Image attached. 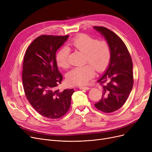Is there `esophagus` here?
<instances>
[{
	"mask_svg": "<svg viewBox=\"0 0 152 152\" xmlns=\"http://www.w3.org/2000/svg\"><path fill=\"white\" fill-rule=\"evenodd\" d=\"M79 88L82 90H89L90 88L88 87H86V86H79Z\"/></svg>",
	"mask_w": 152,
	"mask_h": 152,
	"instance_id": "1",
	"label": "esophagus"
}]
</instances>
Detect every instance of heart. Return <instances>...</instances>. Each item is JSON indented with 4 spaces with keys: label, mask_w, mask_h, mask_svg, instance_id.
<instances>
[{
    "label": "heart",
    "mask_w": 152,
    "mask_h": 152,
    "mask_svg": "<svg viewBox=\"0 0 152 152\" xmlns=\"http://www.w3.org/2000/svg\"><path fill=\"white\" fill-rule=\"evenodd\" d=\"M69 45L84 53V62L89 63L74 68L68 72L66 79L70 84H86L94 76L95 69L98 72H102L107 68L111 57L110 47L107 42L97 41L89 35L80 34L71 40ZM69 49L67 47H62L58 52L56 61L58 66L62 68L69 66Z\"/></svg>",
    "instance_id": "1"
}]
</instances>
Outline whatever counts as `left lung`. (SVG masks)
<instances>
[{"label":"left lung","instance_id":"obj_1","mask_svg":"<svg viewBox=\"0 0 152 152\" xmlns=\"http://www.w3.org/2000/svg\"><path fill=\"white\" fill-rule=\"evenodd\" d=\"M94 28L105 37L111 50L108 66L97 81L103 84L102 97L95 107L104 113H111L124 104L132 91V59L125 44L114 32L102 26Z\"/></svg>","mask_w":152,"mask_h":152}]
</instances>
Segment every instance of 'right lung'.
<instances>
[{
	"label": "right lung",
	"mask_w": 152,
	"mask_h": 152,
	"mask_svg": "<svg viewBox=\"0 0 152 152\" xmlns=\"http://www.w3.org/2000/svg\"><path fill=\"white\" fill-rule=\"evenodd\" d=\"M69 36L42 35L35 39L26 51L22 80L26 97L39 114L57 119L66 113L71 105L73 89L60 91L62 81L55 53Z\"/></svg>",
	"instance_id": "obj_1"
}]
</instances>
